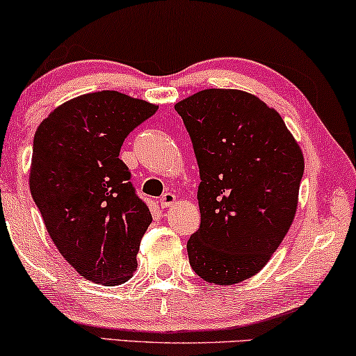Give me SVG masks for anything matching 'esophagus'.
<instances>
[{
  "mask_svg": "<svg viewBox=\"0 0 356 356\" xmlns=\"http://www.w3.org/2000/svg\"><path fill=\"white\" fill-rule=\"evenodd\" d=\"M174 202H176V195H174L172 192L163 193V197L159 198V204H161L163 208H169L171 204H174Z\"/></svg>",
  "mask_w": 356,
  "mask_h": 356,
  "instance_id": "1",
  "label": "esophagus"
}]
</instances>
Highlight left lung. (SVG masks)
I'll use <instances>...</instances> for the list:
<instances>
[{"label":"left lung","mask_w":356,"mask_h":356,"mask_svg":"<svg viewBox=\"0 0 356 356\" xmlns=\"http://www.w3.org/2000/svg\"><path fill=\"white\" fill-rule=\"evenodd\" d=\"M192 140L202 222L190 266L216 285L252 277L293 221L303 154L277 111L240 90L208 88L176 104Z\"/></svg>","instance_id":"8db88e82"}]
</instances>
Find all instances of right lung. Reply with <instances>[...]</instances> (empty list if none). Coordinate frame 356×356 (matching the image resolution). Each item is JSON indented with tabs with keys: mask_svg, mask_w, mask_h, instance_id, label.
I'll use <instances>...</instances> for the list:
<instances>
[{
	"mask_svg": "<svg viewBox=\"0 0 356 356\" xmlns=\"http://www.w3.org/2000/svg\"><path fill=\"white\" fill-rule=\"evenodd\" d=\"M158 106L103 90L54 109L33 137L30 192L66 261L97 284H124L152 213L119 159L124 140Z\"/></svg>",
	"mask_w": 356,
	"mask_h": 356,
	"instance_id": "obj_1",
	"label": "right lung"
}]
</instances>
